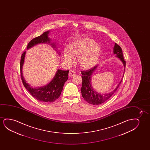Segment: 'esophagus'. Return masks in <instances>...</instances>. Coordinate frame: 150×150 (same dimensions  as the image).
I'll return each instance as SVG.
<instances>
[{
  "label": "esophagus",
  "instance_id": "1",
  "mask_svg": "<svg viewBox=\"0 0 150 150\" xmlns=\"http://www.w3.org/2000/svg\"><path fill=\"white\" fill-rule=\"evenodd\" d=\"M76 75V73L75 72L73 71V70H70L69 71V75L70 77H72V76H74Z\"/></svg>",
  "mask_w": 150,
  "mask_h": 150
}]
</instances>
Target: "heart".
Masks as SVG:
<instances>
[{
  "instance_id": "b5f03b06",
  "label": "heart",
  "mask_w": 150,
  "mask_h": 150,
  "mask_svg": "<svg viewBox=\"0 0 150 150\" xmlns=\"http://www.w3.org/2000/svg\"><path fill=\"white\" fill-rule=\"evenodd\" d=\"M100 45L90 37L76 39L64 49V58L69 63L77 57V64L80 68L88 69L96 64L100 55Z\"/></svg>"
}]
</instances>
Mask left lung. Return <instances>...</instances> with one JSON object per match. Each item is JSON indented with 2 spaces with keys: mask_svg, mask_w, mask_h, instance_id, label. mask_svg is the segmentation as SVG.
Wrapping results in <instances>:
<instances>
[{
  "mask_svg": "<svg viewBox=\"0 0 150 150\" xmlns=\"http://www.w3.org/2000/svg\"><path fill=\"white\" fill-rule=\"evenodd\" d=\"M113 52L114 54L116 55V56L119 58V59L121 60L125 69V61L123 58L122 49L121 47L119 45H118L117 43H115V45L113 49ZM97 66H98L96 65L89 70L81 71V77L82 79V87L81 88V94L84 100L86 101L87 103L91 105H100L101 103H105L107 100H108L117 91V88H118L122 79H121L115 89L111 92L106 94H100L97 92L96 91H95L94 89L93 88L92 86L91 77L93 73L96 69ZM125 71V69L124 71Z\"/></svg>",
  "mask_w": 150,
  "mask_h": 150,
  "instance_id": "8db88e82",
  "label": "left lung"
}]
</instances>
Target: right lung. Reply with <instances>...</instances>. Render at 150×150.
Wrapping results in <instances>:
<instances>
[{
  "label": "right lung",
  "mask_w": 150,
  "mask_h": 150,
  "mask_svg": "<svg viewBox=\"0 0 150 150\" xmlns=\"http://www.w3.org/2000/svg\"><path fill=\"white\" fill-rule=\"evenodd\" d=\"M49 31L45 32L42 35L35 37L29 42L27 46L29 49L38 43H48L54 49L56 47L55 43L51 42V39L48 37ZM26 52L23 53L21 57L20 69L21 78L23 84L29 93L35 98L42 103H53L59 97L61 94L64 84L67 81L69 71L58 70L53 79L45 86L39 87L32 86L28 83L23 76V67L25 62V55Z\"/></svg>",
  "instance_id": "obj_1"
}]
</instances>
